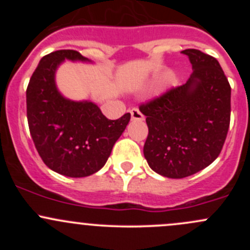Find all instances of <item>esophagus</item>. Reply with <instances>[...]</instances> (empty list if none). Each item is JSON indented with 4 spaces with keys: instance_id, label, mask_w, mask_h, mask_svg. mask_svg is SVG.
Returning a JSON list of instances; mask_svg holds the SVG:
<instances>
[{
    "instance_id": "34e87169",
    "label": "esophagus",
    "mask_w": 250,
    "mask_h": 250,
    "mask_svg": "<svg viewBox=\"0 0 250 250\" xmlns=\"http://www.w3.org/2000/svg\"><path fill=\"white\" fill-rule=\"evenodd\" d=\"M130 116H132L133 121H144V115L140 112L139 109H137V107L130 110Z\"/></svg>"
}]
</instances>
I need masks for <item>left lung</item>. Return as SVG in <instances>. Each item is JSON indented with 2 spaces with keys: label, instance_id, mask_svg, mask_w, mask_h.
<instances>
[{
  "label": "left lung",
  "instance_id": "8db88e82",
  "mask_svg": "<svg viewBox=\"0 0 250 250\" xmlns=\"http://www.w3.org/2000/svg\"><path fill=\"white\" fill-rule=\"evenodd\" d=\"M192 65L188 82L145 104L148 134L144 156L156 173L172 179L208 167L221 152L231 115V87L215 58L185 49Z\"/></svg>",
  "mask_w": 250,
  "mask_h": 250
}]
</instances>
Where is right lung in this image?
<instances>
[{"mask_svg":"<svg viewBox=\"0 0 250 250\" xmlns=\"http://www.w3.org/2000/svg\"><path fill=\"white\" fill-rule=\"evenodd\" d=\"M65 59L89 62L72 49L44 55L27 85V123L37 152L48 168L65 176L83 178L104 167L130 113L109 120L94 103L62 97L55 84V71Z\"/></svg>","mask_w":250,"mask_h":250,"instance_id":"1","label":"right lung"}]
</instances>
